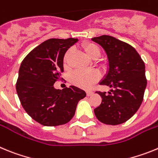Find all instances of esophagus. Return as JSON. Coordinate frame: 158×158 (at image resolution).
Listing matches in <instances>:
<instances>
[{"instance_id":"34e87169","label":"esophagus","mask_w":158,"mask_h":158,"mask_svg":"<svg viewBox=\"0 0 158 158\" xmlns=\"http://www.w3.org/2000/svg\"><path fill=\"white\" fill-rule=\"evenodd\" d=\"M87 93L88 96H90L93 94V91H87V93Z\"/></svg>"}]
</instances>
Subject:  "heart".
I'll return each instance as SVG.
<instances>
[{"label":"heart","instance_id":"obj_1","mask_svg":"<svg viewBox=\"0 0 158 158\" xmlns=\"http://www.w3.org/2000/svg\"><path fill=\"white\" fill-rule=\"evenodd\" d=\"M83 50L86 56L92 59H95L99 57L100 54V48L95 43H88L83 46ZM70 54V51H67L64 55V62H67L68 57ZM70 81L72 83L82 88H89L94 82L99 79V73L96 70H81L77 69L70 73Z\"/></svg>","mask_w":158,"mask_h":158}]
</instances>
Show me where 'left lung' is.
I'll return each instance as SVG.
<instances>
[{
    "label": "left lung",
    "mask_w": 158,
    "mask_h": 158,
    "mask_svg": "<svg viewBox=\"0 0 158 158\" xmlns=\"http://www.w3.org/2000/svg\"><path fill=\"white\" fill-rule=\"evenodd\" d=\"M104 49L108 60V70L100 85L111 88L108 94L96 92L102 98L94 109L98 120L118 125L135 115L143 100L146 88L145 63L133 47L110 35L92 39Z\"/></svg>",
    "instance_id": "obj_1"
}]
</instances>
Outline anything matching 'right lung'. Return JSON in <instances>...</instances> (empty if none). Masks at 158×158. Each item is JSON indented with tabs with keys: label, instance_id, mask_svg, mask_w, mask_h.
<instances>
[{
	"label": "right lung",
	"instance_id": "1",
	"mask_svg": "<svg viewBox=\"0 0 158 158\" xmlns=\"http://www.w3.org/2000/svg\"><path fill=\"white\" fill-rule=\"evenodd\" d=\"M77 39H51L33 49L19 69L16 92L21 105L34 120L43 126L63 125L73 117L79 100L86 93L71 85L54 89L63 72L65 52Z\"/></svg>",
	"mask_w": 158,
	"mask_h": 158
}]
</instances>
